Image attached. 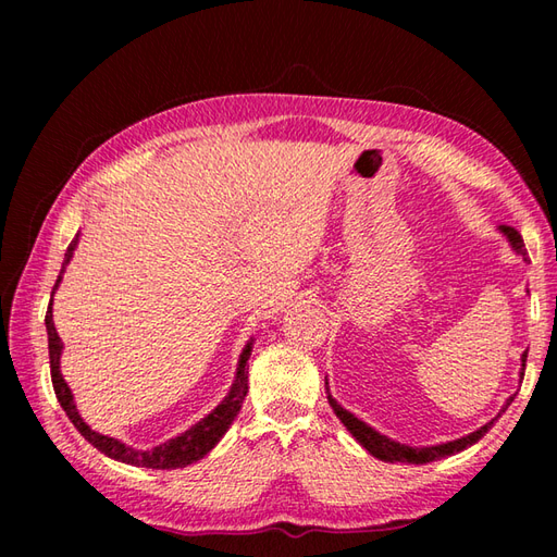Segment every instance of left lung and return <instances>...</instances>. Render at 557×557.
I'll use <instances>...</instances> for the list:
<instances>
[{
  "label": "left lung",
  "instance_id": "left-lung-1",
  "mask_svg": "<svg viewBox=\"0 0 557 557\" xmlns=\"http://www.w3.org/2000/svg\"><path fill=\"white\" fill-rule=\"evenodd\" d=\"M500 232L507 236V239H510V244H512V248L517 253H522V256H527V248H524V239H522V234H519L515 227H507V224H503L500 227ZM522 366H527V351L522 354ZM327 385V383H325ZM515 397H510L507 399V405L503 407V411L510 407V401H512ZM327 401H330V407H333V411L337 413V419L347 425V431L357 437V441L369 449V453L373 455V457H377V459H383V461H407V465H425V461H435V459H443V457H449V455H455V453H461V449H467L469 445H474V443H479L483 435L488 433V429L491 425L498 421V417H495L493 421H488L486 425H481L479 431H474V433H469L467 437H457V441H453V443H443V445H433V447H409V445H401V443H395V441H389L387 435H381L377 431H373L369 423H363V421H359L357 417H354V413H349L347 409H342L337 401L327 395Z\"/></svg>",
  "mask_w": 557,
  "mask_h": 557
}]
</instances>
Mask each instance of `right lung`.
Instances as JSON below:
<instances>
[{
  "mask_svg": "<svg viewBox=\"0 0 557 557\" xmlns=\"http://www.w3.org/2000/svg\"><path fill=\"white\" fill-rule=\"evenodd\" d=\"M74 246H76V239L71 242V246H69L64 265L69 263ZM64 265H62V272H64ZM62 272H59V277L54 282V289L59 287V282H62ZM54 289H52V294H54ZM45 325H47V342H50V373H52V385H54V395L59 399V405H62V409L66 411V417L71 419V423L76 425L78 433L86 437V441L92 447H98L100 453H104L112 459L126 461V465H134V467H148V469H176V467L191 465V461L206 457L210 449L220 443V437L227 433L234 417L239 413V409L244 405V397L248 393L246 361H248V357H251V345H246V349L242 351L239 371H236V381L230 389V395L222 399V405L215 411H210L203 421H198L194 425V429H188L186 433L172 437L170 443H162L160 447L146 449V453H144V449H132V447H126L124 443L114 441V437L90 431V425H86V421L78 417L76 405H74V395H71V389L64 383L62 373H59V354H62V339H59L57 330H54V321H52V299H50V309H47V315H45Z\"/></svg>",
  "mask_w": 557,
  "mask_h": 557,
  "instance_id": "add662e5",
  "label": "right lung"
}]
</instances>
